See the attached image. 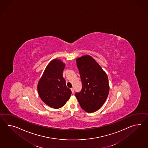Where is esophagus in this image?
<instances>
[{
	"instance_id": "1",
	"label": "esophagus",
	"mask_w": 148,
	"mask_h": 148,
	"mask_svg": "<svg viewBox=\"0 0 148 148\" xmlns=\"http://www.w3.org/2000/svg\"><path fill=\"white\" fill-rule=\"evenodd\" d=\"M71 89V91H72V94H74V88H72Z\"/></svg>"
}]
</instances>
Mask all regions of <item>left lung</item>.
Segmentation results:
<instances>
[{"label": "left lung", "mask_w": 148, "mask_h": 148, "mask_svg": "<svg viewBox=\"0 0 148 148\" xmlns=\"http://www.w3.org/2000/svg\"><path fill=\"white\" fill-rule=\"evenodd\" d=\"M76 61L82 82V89L76 92V97L85 111L95 112L108 97L110 90L108 76L90 56H84Z\"/></svg>", "instance_id": "1"}]
</instances>
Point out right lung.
Wrapping results in <instances>:
<instances>
[{"label": "right lung", "instance_id": "add662e5", "mask_svg": "<svg viewBox=\"0 0 148 148\" xmlns=\"http://www.w3.org/2000/svg\"><path fill=\"white\" fill-rule=\"evenodd\" d=\"M65 66L60 60L51 61L38 84L37 90L41 99L52 108L63 106L72 94L62 76Z\"/></svg>", "mask_w": 148, "mask_h": 148}]
</instances>
